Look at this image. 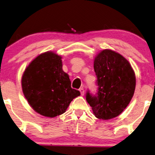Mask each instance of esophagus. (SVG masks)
<instances>
[{
    "instance_id": "esophagus-1",
    "label": "esophagus",
    "mask_w": 155,
    "mask_h": 155,
    "mask_svg": "<svg viewBox=\"0 0 155 155\" xmlns=\"http://www.w3.org/2000/svg\"><path fill=\"white\" fill-rule=\"evenodd\" d=\"M79 91H80V93H81V96H84V88H80Z\"/></svg>"
}]
</instances>
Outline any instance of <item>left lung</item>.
Listing matches in <instances>:
<instances>
[{
  "label": "left lung",
  "mask_w": 155,
  "mask_h": 155,
  "mask_svg": "<svg viewBox=\"0 0 155 155\" xmlns=\"http://www.w3.org/2000/svg\"><path fill=\"white\" fill-rule=\"evenodd\" d=\"M94 67L98 92L93 96L88 91L86 99L97 118L112 119L125 110L133 98L135 72L124 57L110 49H104L96 55Z\"/></svg>",
  "instance_id": "1"
}]
</instances>
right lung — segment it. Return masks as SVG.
<instances>
[{
	"label": "right lung",
	"mask_w": 155,
	"mask_h": 155,
	"mask_svg": "<svg viewBox=\"0 0 155 155\" xmlns=\"http://www.w3.org/2000/svg\"><path fill=\"white\" fill-rule=\"evenodd\" d=\"M22 92L39 114L54 117L67 110L79 91L71 87L69 76L62 69L61 57L53 51L42 53L31 61L22 76Z\"/></svg>",
	"instance_id": "obj_1"
}]
</instances>
